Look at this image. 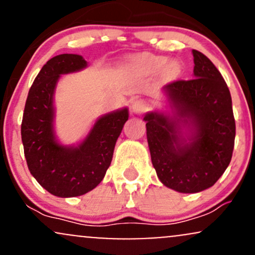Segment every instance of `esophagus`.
<instances>
[{"label":"esophagus","mask_w":255,"mask_h":255,"mask_svg":"<svg viewBox=\"0 0 255 255\" xmlns=\"http://www.w3.org/2000/svg\"><path fill=\"white\" fill-rule=\"evenodd\" d=\"M148 104L145 99H136V101L133 102L131 104V113L133 114H142L145 110H147Z\"/></svg>","instance_id":"34e87169"}]
</instances>
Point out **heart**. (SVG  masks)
Returning a JSON list of instances; mask_svg holds the SVG:
<instances>
[{
    "label": "heart",
    "instance_id": "heart-1",
    "mask_svg": "<svg viewBox=\"0 0 255 255\" xmlns=\"http://www.w3.org/2000/svg\"><path fill=\"white\" fill-rule=\"evenodd\" d=\"M133 66L137 72L142 74H154L160 71L162 78L166 81L175 80L181 73V66L177 61L166 62L165 57L157 56V55H141L134 60Z\"/></svg>",
    "mask_w": 255,
    "mask_h": 255
}]
</instances>
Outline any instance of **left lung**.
I'll use <instances>...</instances> for the list:
<instances>
[{
  "label": "left lung",
  "mask_w": 255,
  "mask_h": 255,
  "mask_svg": "<svg viewBox=\"0 0 255 255\" xmlns=\"http://www.w3.org/2000/svg\"><path fill=\"white\" fill-rule=\"evenodd\" d=\"M194 78L165 85L174 115L147 113L151 160L164 186L180 193L210 188L229 165L235 142L230 91L216 66L193 50Z\"/></svg>",
  "instance_id": "8db88e82"
}]
</instances>
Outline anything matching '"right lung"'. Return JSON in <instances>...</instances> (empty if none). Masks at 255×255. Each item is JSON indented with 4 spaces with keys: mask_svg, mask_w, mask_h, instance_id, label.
<instances>
[{
    "mask_svg": "<svg viewBox=\"0 0 255 255\" xmlns=\"http://www.w3.org/2000/svg\"><path fill=\"white\" fill-rule=\"evenodd\" d=\"M87 66L83 56L62 54L50 58L34 79L21 124V140L28 170L52 195L72 198L101 183L113 159L116 140L128 120L124 108L103 115L78 146H63L54 131V93L62 74Z\"/></svg>",
    "mask_w": 255,
    "mask_h": 255,
    "instance_id": "1",
    "label": "right lung"
}]
</instances>
